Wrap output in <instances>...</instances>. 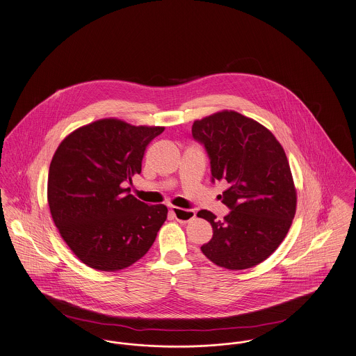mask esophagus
I'll list each match as a JSON object with an SVG mask.
<instances>
[{
  "mask_svg": "<svg viewBox=\"0 0 356 356\" xmlns=\"http://www.w3.org/2000/svg\"><path fill=\"white\" fill-rule=\"evenodd\" d=\"M171 214L179 222H188L195 218L194 210H187V209H181V207H171Z\"/></svg>",
  "mask_w": 356,
  "mask_h": 356,
  "instance_id": "obj_1",
  "label": "esophagus"
}]
</instances>
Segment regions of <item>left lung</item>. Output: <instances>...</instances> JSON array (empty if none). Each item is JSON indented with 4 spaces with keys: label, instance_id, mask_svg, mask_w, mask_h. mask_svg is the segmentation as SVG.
<instances>
[{
    "label": "left lung",
    "instance_id": "left-lung-1",
    "mask_svg": "<svg viewBox=\"0 0 356 356\" xmlns=\"http://www.w3.org/2000/svg\"><path fill=\"white\" fill-rule=\"evenodd\" d=\"M191 134L205 146L213 181L229 184L221 198L232 209L222 221L209 210L198 211L213 227L202 253L229 270L259 265L279 248L296 213L285 151L266 127L232 110L195 120Z\"/></svg>",
    "mask_w": 356,
    "mask_h": 356
}]
</instances>
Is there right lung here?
Returning <instances> with one entry per match:
<instances>
[{
    "label": "right lung",
    "mask_w": 356,
    "mask_h": 356,
    "mask_svg": "<svg viewBox=\"0 0 356 356\" xmlns=\"http://www.w3.org/2000/svg\"><path fill=\"white\" fill-rule=\"evenodd\" d=\"M161 126L106 118L67 135L48 174V205L61 238L90 268L116 272L140 260L168 218L165 205L129 194Z\"/></svg>",
    "instance_id": "right-lung-1"
}]
</instances>
